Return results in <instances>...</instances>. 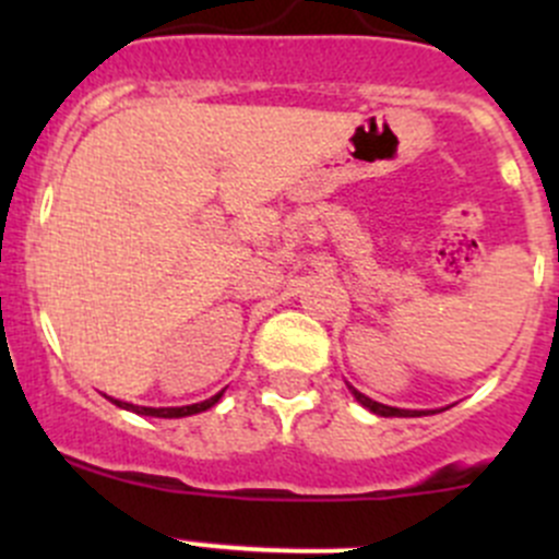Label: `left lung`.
Masks as SVG:
<instances>
[{"label":"left lung","instance_id":"left-lung-1","mask_svg":"<svg viewBox=\"0 0 559 559\" xmlns=\"http://www.w3.org/2000/svg\"><path fill=\"white\" fill-rule=\"evenodd\" d=\"M348 389H352V394H354V397H357V403H359V405H365V408L373 411V414H379V416H425V414H430V411H405V408H392V405L376 403V400H370L368 394L357 392V389H354V386H348ZM432 414H436V411H432Z\"/></svg>","mask_w":559,"mask_h":559}]
</instances>
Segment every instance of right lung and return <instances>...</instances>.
Masks as SVG:
<instances>
[{
    "instance_id": "right-lung-1",
    "label": "right lung",
    "mask_w": 559,
    "mask_h": 559,
    "mask_svg": "<svg viewBox=\"0 0 559 559\" xmlns=\"http://www.w3.org/2000/svg\"><path fill=\"white\" fill-rule=\"evenodd\" d=\"M224 389L218 394H213V397L202 400V403H194V405H180V408H145V405H132V403H123V400H112V403L118 405V408H127V411H134V414H143V416H159V419H180V416H191V414H202V411L213 408V405L222 400Z\"/></svg>"
}]
</instances>
